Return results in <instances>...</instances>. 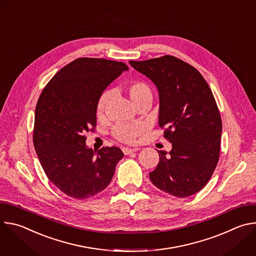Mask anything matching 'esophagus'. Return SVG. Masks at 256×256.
<instances>
[{
	"label": "esophagus",
	"instance_id": "esophagus-1",
	"mask_svg": "<svg viewBox=\"0 0 256 256\" xmlns=\"http://www.w3.org/2000/svg\"><path fill=\"white\" fill-rule=\"evenodd\" d=\"M136 149H130V148H122V152H124V155H128V154H130V153H132V152H136Z\"/></svg>",
	"mask_w": 256,
	"mask_h": 256
}]
</instances>
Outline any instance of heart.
Segmentation results:
<instances>
[{"instance_id":"1","label":"heart","mask_w":256,"mask_h":256,"mask_svg":"<svg viewBox=\"0 0 256 256\" xmlns=\"http://www.w3.org/2000/svg\"><path fill=\"white\" fill-rule=\"evenodd\" d=\"M128 93L136 106L144 101L152 102L153 100V92L151 87L142 81H136L132 83L128 87ZM112 98V90H105L102 92L96 106L98 116H103L105 114L109 104H110ZM146 130H147V126L144 124H118L114 126L112 134L122 142L134 144L144 134Z\"/></svg>"}]
</instances>
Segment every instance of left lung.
<instances>
[{"mask_svg": "<svg viewBox=\"0 0 256 256\" xmlns=\"http://www.w3.org/2000/svg\"><path fill=\"white\" fill-rule=\"evenodd\" d=\"M159 92V126L172 144L169 155L149 173L153 184L177 198L200 192L210 179L220 156L222 120L212 90L200 72L172 56L130 60Z\"/></svg>", "mask_w": 256, "mask_h": 256, "instance_id": "1", "label": "left lung"}]
</instances>
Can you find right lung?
Here are the masks:
<instances>
[{
  "instance_id": "obj_1",
  "label": "right lung",
  "mask_w": 256,
  "mask_h": 256,
  "mask_svg": "<svg viewBox=\"0 0 256 256\" xmlns=\"http://www.w3.org/2000/svg\"><path fill=\"white\" fill-rule=\"evenodd\" d=\"M128 70L122 62L80 58L60 68L40 96L34 148L50 181L70 198L86 200L102 192L124 157L118 147L88 148L85 134L96 126L100 95Z\"/></svg>"
}]
</instances>
